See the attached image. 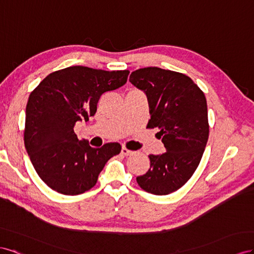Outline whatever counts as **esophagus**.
Here are the masks:
<instances>
[{
	"mask_svg": "<svg viewBox=\"0 0 254 254\" xmlns=\"http://www.w3.org/2000/svg\"><path fill=\"white\" fill-rule=\"evenodd\" d=\"M133 153V151H131V150H128V149H127V147H122V149H121V154L122 155H131Z\"/></svg>",
	"mask_w": 254,
	"mask_h": 254,
	"instance_id": "34e87169",
	"label": "esophagus"
}]
</instances>
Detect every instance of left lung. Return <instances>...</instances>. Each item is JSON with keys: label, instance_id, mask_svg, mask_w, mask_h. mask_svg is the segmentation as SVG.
<instances>
[{"label": "left lung", "instance_id": "8db88e82", "mask_svg": "<svg viewBox=\"0 0 254 254\" xmlns=\"http://www.w3.org/2000/svg\"><path fill=\"white\" fill-rule=\"evenodd\" d=\"M129 82L146 92L147 127H158L167 151L149 155L150 169L137 183L150 193L168 194L191 178L203 155L209 133L205 96L190 76L157 67L132 72Z\"/></svg>", "mask_w": 254, "mask_h": 254}]
</instances>
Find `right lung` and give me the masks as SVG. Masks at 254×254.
I'll list each match as a JSON object with an SVG mask.
<instances>
[{
  "label": "right lung",
  "mask_w": 254,
  "mask_h": 254,
  "mask_svg": "<svg viewBox=\"0 0 254 254\" xmlns=\"http://www.w3.org/2000/svg\"><path fill=\"white\" fill-rule=\"evenodd\" d=\"M128 73L72 66L50 73L31 92L24 144L36 172L51 190L68 195L91 190L106 162L120 153V143L91 148L87 140H78L73 128L75 122L88 121L100 97L125 85Z\"/></svg>",
  "instance_id": "obj_1"
}]
</instances>
